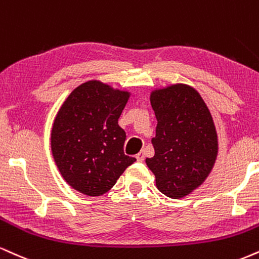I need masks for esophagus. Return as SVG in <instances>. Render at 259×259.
<instances>
[{
    "label": "esophagus",
    "mask_w": 259,
    "mask_h": 259,
    "mask_svg": "<svg viewBox=\"0 0 259 259\" xmlns=\"http://www.w3.org/2000/svg\"><path fill=\"white\" fill-rule=\"evenodd\" d=\"M136 159L139 161H143V159H145V154H143V152H140V153L136 154Z\"/></svg>",
    "instance_id": "obj_1"
}]
</instances>
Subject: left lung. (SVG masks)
Returning a JSON list of instances; mask_svg holds the SVG:
<instances>
[{"mask_svg": "<svg viewBox=\"0 0 259 259\" xmlns=\"http://www.w3.org/2000/svg\"><path fill=\"white\" fill-rule=\"evenodd\" d=\"M151 105L158 124L152 139L154 155L146 164L163 194L183 198L204 183L216 161L212 116L197 90L182 83L153 90Z\"/></svg>", "mask_w": 259, "mask_h": 259, "instance_id": "1", "label": "left lung"}]
</instances>
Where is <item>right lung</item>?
Instances as JSON below:
<instances>
[{"label":"right lung","mask_w":259,"mask_h":259,"mask_svg":"<svg viewBox=\"0 0 259 259\" xmlns=\"http://www.w3.org/2000/svg\"><path fill=\"white\" fill-rule=\"evenodd\" d=\"M130 98L100 80L67 96L52 129V152L64 180L89 197L105 194L136 159L124 154L125 132L118 118Z\"/></svg>","instance_id":"obj_1"}]
</instances>
